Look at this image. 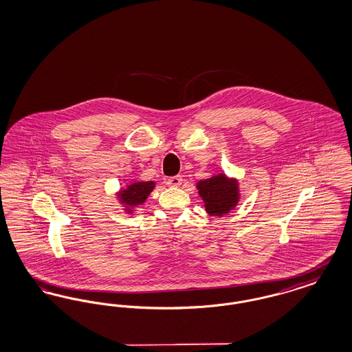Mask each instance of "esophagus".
<instances>
[{
  "mask_svg": "<svg viewBox=\"0 0 352 352\" xmlns=\"http://www.w3.org/2000/svg\"><path fill=\"white\" fill-rule=\"evenodd\" d=\"M168 184L171 187H178L182 184V177L181 175H175V177H170L168 178Z\"/></svg>",
  "mask_w": 352,
  "mask_h": 352,
  "instance_id": "esophagus-1",
  "label": "esophagus"
}]
</instances>
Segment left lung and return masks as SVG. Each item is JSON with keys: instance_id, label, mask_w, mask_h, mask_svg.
Returning a JSON list of instances; mask_svg holds the SVG:
<instances>
[{"instance_id": "left-lung-1", "label": "left lung", "mask_w": 352, "mask_h": 352, "mask_svg": "<svg viewBox=\"0 0 352 352\" xmlns=\"http://www.w3.org/2000/svg\"><path fill=\"white\" fill-rule=\"evenodd\" d=\"M197 188L204 203L206 212L217 218L230 214L241 198L239 179L230 178L224 173H218L211 178L199 181Z\"/></svg>"}]
</instances>
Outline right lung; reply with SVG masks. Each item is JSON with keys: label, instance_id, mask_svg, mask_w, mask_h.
Returning a JSON list of instances; mask_svg holds the SVG:
<instances>
[{"label": "right lung", "instance_id": "obj_1", "mask_svg": "<svg viewBox=\"0 0 352 352\" xmlns=\"http://www.w3.org/2000/svg\"><path fill=\"white\" fill-rule=\"evenodd\" d=\"M154 187V181H134L120 188L116 192V198L122 206L124 212L133 215L137 207L142 206L146 201Z\"/></svg>", "mask_w": 352, "mask_h": 352}]
</instances>
